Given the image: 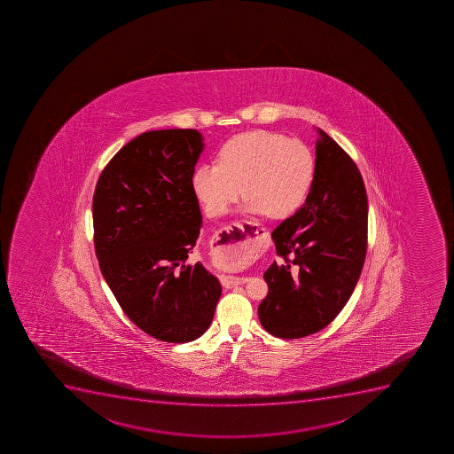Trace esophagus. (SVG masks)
<instances>
[{"mask_svg": "<svg viewBox=\"0 0 454 454\" xmlns=\"http://www.w3.org/2000/svg\"><path fill=\"white\" fill-rule=\"evenodd\" d=\"M254 223L250 221H234L227 227L220 230L215 236V249L218 254H231L239 250L246 249L254 245V239L258 238L259 227H254ZM220 281L225 288H233L246 283V278L233 276H221Z\"/></svg>", "mask_w": 454, "mask_h": 454, "instance_id": "1", "label": "esophagus"}]
</instances>
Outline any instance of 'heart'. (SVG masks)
I'll return each mask as SVG.
<instances>
[{
    "label": "heart",
    "instance_id": "1",
    "mask_svg": "<svg viewBox=\"0 0 454 454\" xmlns=\"http://www.w3.org/2000/svg\"><path fill=\"white\" fill-rule=\"evenodd\" d=\"M315 155L299 139L256 130L227 140L218 164L196 168L192 186L209 216L224 215L243 196L246 211L284 220L303 207L314 184ZM249 259L245 250L227 254L224 267H240Z\"/></svg>",
    "mask_w": 454,
    "mask_h": 454
}]
</instances>
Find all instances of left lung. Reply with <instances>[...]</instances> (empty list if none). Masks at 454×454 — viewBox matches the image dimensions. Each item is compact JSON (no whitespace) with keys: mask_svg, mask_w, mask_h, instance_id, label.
Returning <instances> with one entry per match:
<instances>
[{"mask_svg":"<svg viewBox=\"0 0 454 454\" xmlns=\"http://www.w3.org/2000/svg\"><path fill=\"white\" fill-rule=\"evenodd\" d=\"M318 133L309 196L272 231L283 261L263 274L268 294L259 321L280 339H301L334 321L356 287L368 247L364 178L348 153Z\"/></svg>","mask_w":454,"mask_h":454,"instance_id":"8db88e82","label":"left lung"}]
</instances>
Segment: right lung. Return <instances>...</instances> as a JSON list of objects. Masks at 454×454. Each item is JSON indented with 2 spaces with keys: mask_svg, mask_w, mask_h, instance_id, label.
<instances>
[{
  "mask_svg": "<svg viewBox=\"0 0 454 454\" xmlns=\"http://www.w3.org/2000/svg\"><path fill=\"white\" fill-rule=\"evenodd\" d=\"M202 149L195 129L142 133L111 158L95 187L102 276L129 319L167 343L204 334L221 296L216 277L186 263L202 224L192 186Z\"/></svg>",
  "mask_w": 454,
  "mask_h": 454,
  "instance_id": "1",
  "label": "right lung"
}]
</instances>
